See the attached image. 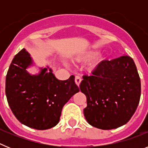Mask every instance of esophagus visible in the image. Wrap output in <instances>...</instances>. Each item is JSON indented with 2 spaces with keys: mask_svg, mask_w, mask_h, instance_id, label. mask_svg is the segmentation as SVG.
Segmentation results:
<instances>
[{
  "mask_svg": "<svg viewBox=\"0 0 148 148\" xmlns=\"http://www.w3.org/2000/svg\"><path fill=\"white\" fill-rule=\"evenodd\" d=\"M81 82H82V78H81L80 76H78V75H76V76H75V84H76L78 86H79Z\"/></svg>",
  "mask_w": 148,
  "mask_h": 148,
  "instance_id": "obj_1",
  "label": "esophagus"
}]
</instances>
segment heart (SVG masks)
<instances>
[{
	"mask_svg": "<svg viewBox=\"0 0 148 148\" xmlns=\"http://www.w3.org/2000/svg\"><path fill=\"white\" fill-rule=\"evenodd\" d=\"M95 54H96V52H95V51H92V52H90V53H87L86 55H84V56H82V57L78 58V59H77V61H87V60L90 59V58H92L93 56H95ZM95 67H96V64H92L89 66L88 70H90V71H92L93 70H95Z\"/></svg>",
	"mask_w": 148,
	"mask_h": 148,
	"instance_id": "1",
	"label": "heart"
}]
</instances>
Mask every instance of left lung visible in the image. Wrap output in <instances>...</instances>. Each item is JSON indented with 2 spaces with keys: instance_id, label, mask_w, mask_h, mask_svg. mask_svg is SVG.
<instances>
[{
  "instance_id": "8db88e82",
  "label": "left lung",
  "mask_w": 148,
  "mask_h": 148,
  "mask_svg": "<svg viewBox=\"0 0 148 148\" xmlns=\"http://www.w3.org/2000/svg\"><path fill=\"white\" fill-rule=\"evenodd\" d=\"M92 75H84L80 90L87 97L84 115L90 125L111 130L125 125L136 110L141 81L130 56L99 63Z\"/></svg>"
}]
</instances>
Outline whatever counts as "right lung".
I'll return each mask as SVG.
<instances>
[{
  "label": "right lung",
  "instance_id": "add662e5",
  "mask_svg": "<svg viewBox=\"0 0 148 148\" xmlns=\"http://www.w3.org/2000/svg\"><path fill=\"white\" fill-rule=\"evenodd\" d=\"M32 64L25 49L15 55L6 74V99L21 123L36 130H47L59 122L63 107L79 88L74 75L58 80L50 68L47 71L49 67L41 68L38 75H30L26 69Z\"/></svg>",
  "mask_w": 148,
  "mask_h": 148
}]
</instances>
